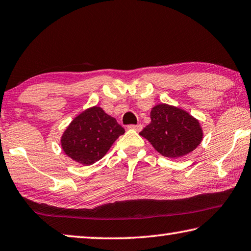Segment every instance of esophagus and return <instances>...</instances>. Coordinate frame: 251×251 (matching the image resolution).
I'll use <instances>...</instances> for the list:
<instances>
[{
	"mask_svg": "<svg viewBox=\"0 0 251 251\" xmlns=\"http://www.w3.org/2000/svg\"><path fill=\"white\" fill-rule=\"evenodd\" d=\"M128 128H129V129L136 130V132H141L142 128H143V126H142L141 124H137V125H128Z\"/></svg>",
	"mask_w": 251,
	"mask_h": 251,
	"instance_id": "1",
	"label": "esophagus"
}]
</instances>
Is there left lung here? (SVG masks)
<instances>
[{"label":"left lung","mask_w":251,"mask_h":251,"mask_svg":"<svg viewBox=\"0 0 251 251\" xmlns=\"http://www.w3.org/2000/svg\"><path fill=\"white\" fill-rule=\"evenodd\" d=\"M151 119L140 135L163 156H184L196 150L203 137L198 119L178 107L156 105L151 110Z\"/></svg>","instance_id":"left-lung-1"}]
</instances>
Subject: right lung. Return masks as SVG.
Listing matches in <instances>:
<instances>
[{"label": "right lung", "instance_id": "add662e5", "mask_svg": "<svg viewBox=\"0 0 251 251\" xmlns=\"http://www.w3.org/2000/svg\"><path fill=\"white\" fill-rule=\"evenodd\" d=\"M124 133L125 129L116 119L95 106L70 123L61 137V146L74 161L90 165L104 157L113 143Z\"/></svg>", "mask_w": 251, "mask_h": 251}]
</instances>
